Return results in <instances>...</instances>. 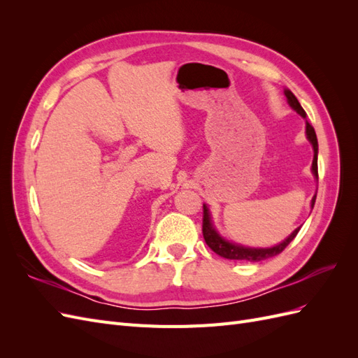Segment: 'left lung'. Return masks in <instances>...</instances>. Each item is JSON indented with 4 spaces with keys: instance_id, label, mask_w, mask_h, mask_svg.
<instances>
[{
    "instance_id": "1",
    "label": "left lung",
    "mask_w": 358,
    "mask_h": 358,
    "mask_svg": "<svg viewBox=\"0 0 358 358\" xmlns=\"http://www.w3.org/2000/svg\"><path fill=\"white\" fill-rule=\"evenodd\" d=\"M287 100L289 103V106L294 109L297 113H300L303 117H306V112L303 110V107L300 106L299 100L296 99V95L292 94L289 90L284 91ZM306 136L309 138V142L312 143L313 148V161H312V171L315 178L318 179V140H317V134H315V129L309 124V121H306ZM315 199L317 196H313L310 206L313 208V204H315ZM300 230L296 229L292 231L287 239L279 243L273 248H245L241 245H234L227 242L225 239L216 233V230L213 229V225L210 222V215H209V209L206 208V204H203V237L208 246L212 249L215 254H218L220 257L224 258H229V259H237V262H251V263H258L262 262V259H267V258H272L278 254H280L284 251V249L291 243V241L294 239Z\"/></svg>"
}]
</instances>
